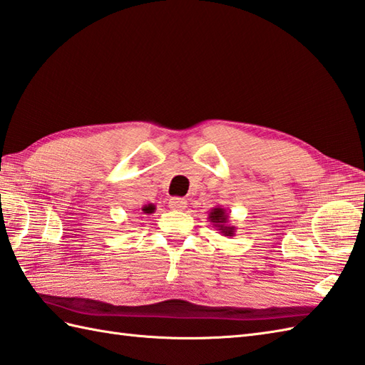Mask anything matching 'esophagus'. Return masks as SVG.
<instances>
[{
	"label": "esophagus",
	"mask_w": 365,
	"mask_h": 365,
	"mask_svg": "<svg viewBox=\"0 0 365 365\" xmlns=\"http://www.w3.org/2000/svg\"><path fill=\"white\" fill-rule=\"evenodd\" d=\"M168 207H172V209H185V207H187V201H185L184 198H178V197L170 198L168 200Z\"/></svg>",
	"instance_id": "34e87169"
}]
</instances>
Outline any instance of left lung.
Here are the masks:
<instances>
[{"mask_svg": "<svg viewBox=\"0 0 365 365\" xmlns=\"http://www.w3.org/2000/svg\"><path fill=\"white\" fill-rule=\"evenodd\" d=\"M207 218L209 222L214 225V228H217V231H220L223 236L232 237L234 232H236V226L230 225V214L225 207L215 206L214 209H210Z\"/></svg>", "mask_w": 365, "mask_h": 365, "instance_id": "1", "label": "left lung"}]
</instances>
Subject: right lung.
Here are the masks:
<instances>
[{
  "label": "right lung",
  "mask_w": 365,
  "mask_h": 365,
  "mask_svg": "<svg viewBox=\"0 0 365 365\" xmlns=\"http://www.w3.org/2000/svg\"><path fill=\"white\" fill-rule=\"evenodd\" d=\"M155 210H156V206L155 205H145L143 207H142V212L143 214H153V212H155Z\"/></svg>",
  "instance_id": "1"
}]
</instances>
